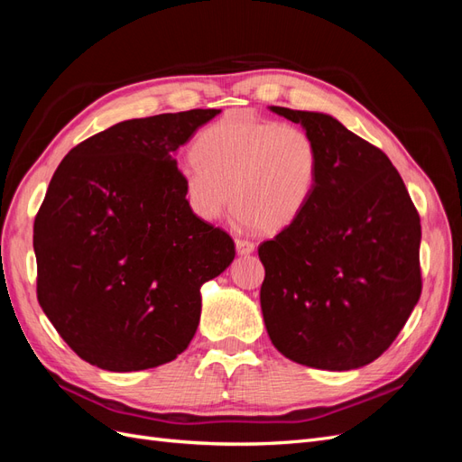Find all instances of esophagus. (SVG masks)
Returning a JSON list of instances; mask_svg holds the SVG:
<instances>
[{
	"mask_svg": "<svg viewBox=\"0 0 462 462\" xmlns=\"http://www.w3.org/2000/svg\"><path fill=\"white\" fill-rule=\"evenodd\" d=\"M235 246H236V253H239V254H250V253H254V243H253V241L236 239V241H235Z\"/></svg>",
	"mask_w": 462,
	"mask_h": 462,
	"instance_id": "1",
	"label": "esophagus"
}]
</instances>
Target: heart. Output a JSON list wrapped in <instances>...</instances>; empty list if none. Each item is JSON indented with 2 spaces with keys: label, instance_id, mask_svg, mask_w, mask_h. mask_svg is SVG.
Wrapping results in <instances>:
<instances>
[{
  "label": "heart",
  "instance_id": "1",
  "mask_svg": "<svg viewBox=\"0 0 462 462\" xmlns=\"http://www.w3.org/2000/svg\"><path fill=\"white\" fill-rule=\"evenodd\" d=\"M180 163L189 206L202 219L233 214L262 233L289 227L309 206L319 177V148L299 125L229 117L209 125Z\"/></svg>",
  "mask_w": 462,
  "mask_h": 462
}]
</instances>
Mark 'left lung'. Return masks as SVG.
<instances>
[{"instance_id": "1", "label": "left lung", "mask_w": 462, "mask_h": 462, "mask_svg": "<svg viewBox=\"0 0 462 462\" xmlns=\"http://www.w3.org/2000/svg\"><path fill=\"white\" fill-rule=\"evenodd\" d=\"M319 148L304 212L258 246L260 304L283 356L355 370L397 339L422 292L420 216L385 153L331 116L272 106Z\"/></svg>"}]
</instances>
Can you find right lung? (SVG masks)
I'll use <instances>...</instances> for the list:
<instances>
[{
    "mask_svg": "<svg viewBox=\"0 0 462 462\" xmlns=\"http://www.w3.org/2000/svg\"><path fill=\"white\" fill-rule=\"evenodd\" d=\"M219 109L114 125L55 170L34 219L36 295L63 341L109 372L171 362L200 321V287L235 258L192 214L173 160Z\"/></svg>",
    "mask_w": 462,
    "mask_h": 462,
    "instance_id": "1",
    "label": "right lung"
}]
</instances>
